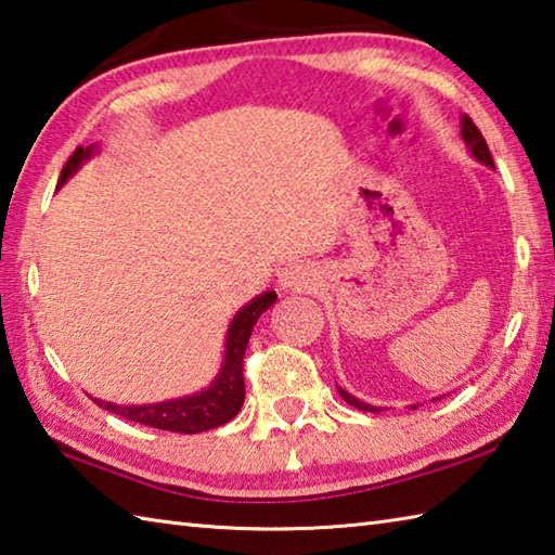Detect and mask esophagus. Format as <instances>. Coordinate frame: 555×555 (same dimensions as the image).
Returning a JSON list of instances; mask_svg holds the SVG:
<instances>
[{
  "instance_id": "1",
  "label": "esophagus",
  "mask_w": 555,
  "mask_h": 555,
  "mask_svg": "<svg viewBox=\"0 0 555 555\" xmlns=\"http://www.w3.org/2000/svg\"><path fill=\"white\" fill-rule=\"evenodd\" d=\"M321 285L319 268L311 263H294L280 273L282 289H315Z\"/></svg>"
}]
</instances>
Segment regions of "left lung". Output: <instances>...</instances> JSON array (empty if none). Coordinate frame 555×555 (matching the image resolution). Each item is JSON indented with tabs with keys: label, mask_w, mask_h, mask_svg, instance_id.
Instances as JSON below:
<instances>
[{
	"label": "left lung",
	"mask_w": 555,
	"mask_h": 555,
	"mask_svg": "<svg viewBox=\"0 0 555 555\" xmlns=\"http://www.w3.org/2000/svg\"><path fill=\"white\" fill-rule=\"evenodd\" d=\"M460 133H462V141H465V145H467V151H469L474 157H477V160H479L481 165L493 167V157H491V153H489V145H486L481 131H479L477 127H474V121H472L467 115L460 119ZM337 392H340V398H343L347 404L357 406V410H361V412H380V406H373V404H369V402L357 400L352 392H347V390L340 388V386H337ZM412 410H416V404H412Z\"/></svg>",
	"instance_id": "1"
}]
</instances>
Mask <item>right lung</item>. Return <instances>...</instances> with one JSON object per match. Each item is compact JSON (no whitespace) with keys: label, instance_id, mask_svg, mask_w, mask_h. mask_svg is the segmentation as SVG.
<instances>
[{"label":"right lung","instance_id":"right-lung-1","mask_svg":"<svg viewBox=\"0 0 555 555\" xmlns=\"http://www.w3.org/2000/svg\"><path fill=\"white\" fill-rule=\"evenodd\" d=\"M98 145H78L74 155L66 160L60 184L56 189L66 184V179L74 177L83 163L95 155ZM278 294L268 289L258 294L248 304L234 313V319L228 325V335H224V359L218 371V376L212 378L208 388H203L194 395H184V398L177 400H163V402H151V404H117V402H105L95 400L98 406L103 410L119 414L124 420L145 424L153 428H163V431H175V434H201L210 431V428H218L228 424L240 414L244 404V349L256 321L261 319V313L275 304Z\"/></svg>","mask_w":555,"mask_h":555}]
</instances>
